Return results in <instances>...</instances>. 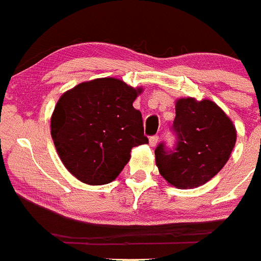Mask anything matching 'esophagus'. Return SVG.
<instances>
[{"label": "esophagus", "mask_w": 261, "mask_h": 261, "mask_svg": "<svg viewBox=\"0 0 261 261\" xmlns=\"http://www.w3.org/2000/svg\"><path fill=\"white\" fill-rule=\"evenodd\" d=\"M158 141H159L158 136H151V137L149 138V144H150V146H155V145L158 144Z\"/></svg>", "instance_id": "obj_1"}]
</instances>
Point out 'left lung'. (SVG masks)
Returning <instances> with one entry per match:
<instances>
[{
    "label": "left lung",
    "mask_w": 261,
    "mask_h": 261,
    "mask_svg": "<svg viewBox=\"0 0 261 261\" xmlns=\"http://www.w3.org/2000/svg\"><path fill=\"white\" fill-rule=\"evenodd\" d=\"M174 128L176 146L155 149L159 174L179 190L196 188L222 170L237 141V129L230 117L209 99L180 98L175 102Z\"/></svg>",
    "instance_id": "8db88e82"
}]
</instances>
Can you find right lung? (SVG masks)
Here are the masks:
<instances>
[{
	"label": "right lung",
	"mask_w": 261,
	"mask_h": 261,
	"mask_svg": "<svg viewBox=\"0 0 261 261\" xmlns=\"http://www.w3.org/2000/svg\"><path fill=\"white\" fill-rule=\"evenodd\" d=\"M142 87L117 78H96L60 96L50 117V136L61 162L82 183L115 180L130 150L147 144L142 116L133 102Z\"/></svg>",
	"instance_id": "1"
}]
</instances>
